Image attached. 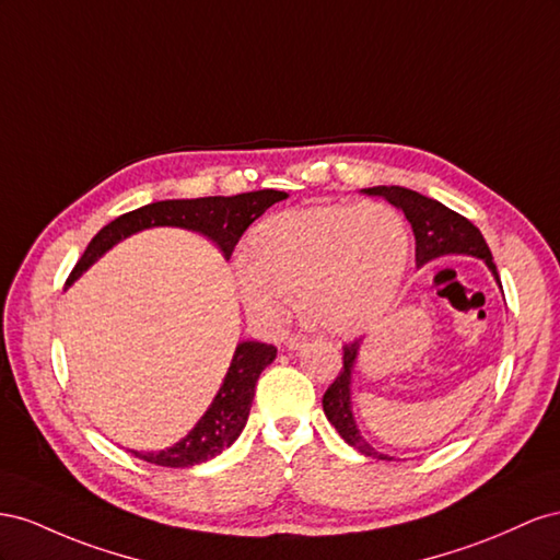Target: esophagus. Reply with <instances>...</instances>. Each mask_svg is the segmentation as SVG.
Returning a JSON list of instances; mask_svg holds the SVG:
<instances>
[{"label": "esophagus", "instance_id": "1", "mask_svg": "<svg viewBox=\"0 0 560 560\" xmlns=\"http://www.w3.org/2000/svg\"><path fill=\"white\" fill-rule=\"evenodd\" d=\"M310 340L305 338V335H289V338H285V347L289 349H300V347H305Z\"/></svg>", "mask_w": 560, "mask_h": 560}]
</instances>
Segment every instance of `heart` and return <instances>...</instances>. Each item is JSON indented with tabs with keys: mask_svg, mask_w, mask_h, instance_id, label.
Wrapping results in <instances>:
<instances>
[{
	"mask_svg": "<svg viewBox=\"0 0 560 560\" xmlns=\"http://www.w3.org/2000/svg\"><path fill=\"white\" fill-rule=\"evenodd\" d=\"M410 234L382 201L316 203L269 215L248 236L234 281L255 322L275 326L300 291L310 324L359 335L385 314L404 277Z\"/></svg>",
	"mask_w": 560,
	"mask_h": 560,
	"instance_id": "b5f03b06",
	"label": "heart"
}]
</instances>
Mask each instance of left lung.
<instances>
[{
  "label": "left lung",
  "instance_id": "obj_1",
  "mask_svg": "<svg viewBox=\"0 0 560 560\" xmlns=\"http://www.w3.org/2000/svg\"><path fill=\"white\" fill-rule=\"evenodd\" d=\"M369 197H382L387 199L396 209H401L408 218L412 234H415V262L418 267L441 258V255H471V258L483 260L492 277L500 283L498 267L492 262V253L486 244L483 234L474 228L471 222L451 211L448 206H443L436 199H429L420 191H412L398 185H380L363 189ZM502 289V283H500ZM361 342L354 340L342 347V369L340 375L332 380V385L324 394V412L328 422L338 429V434L357 448L365 457H377V459H392L389 455L377 453L373 445L361 436L357 427L354 412H351V373H354L357 357H359Z\"/></svg>",
  "mask_w": 560,
  "mask_h": 560
}]
</instances>
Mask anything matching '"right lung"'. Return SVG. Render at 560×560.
Instances as JSON below:
<instances>
[{"mask_svg": "<svg viewBox=\"0 0 560 560\" xmlns=\"http://www.w3.org/2000/svg\"><path fill=\"white\" fill-rule=\"evenodd\" d=\"M285 197H289L285 191L258 189L236 197L168 199L142 206V209H136L131 213L119 215L117 220H112L109 225H105L91 238L84 255L70 271L68 285L82 277L105 250L119 244L121 238L150 228H183L199 232L203 236H209L211 242H215L218 248L225 253V258L230 260L234 246L248 230L250 222L258 220L271 203L283 201ZM275 359L277 347L253 340L238 342L228 375L222 380L213 404L203 412V418L195 424V429H191L183 441L171 445L166 451L131 453L140 459L150 462V465L175 469L195 467L206 459L220 455L222 451L230 448L246 427L255 396V382H258L260 373Z\"/></svg>", "mask_w": 560, "mask_h": 560, "instance_id": "obj_1", "label": "right lung"}]
</instances>
